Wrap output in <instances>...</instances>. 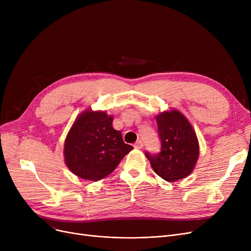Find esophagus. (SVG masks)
I'll list each match as a JSON object with an SVG mask.
<instances>
[{
	"mask_svg": "<svg viewBox=\"0 0 251 251\" xmlns=\"http://www.w3.org/2000/svg\"><path fill=\"white\" fill-rule=\"evenodd\" d=\"M134 148H135V149H137V150H141V149L143 148V143H142V141H141V140H137V141L135 142V144H134Z\"/></svg>",
	"mask_w": 251,
	"mask_h": 251,
	"instance_id": "esophagus-1",
	"label": "esophagus"
}]
</instances>
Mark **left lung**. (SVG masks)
<instances>
[{
    "label": "left lung",
    "mask_w": 251,
    "mask_h": 251,
    "mask_svg": "<svg viewBox=\"0 0 251 251\" xmlns=\"http://www.w3.org/2000/svg\"><path fill=\"white\" fill-rule=\"evenodd\" d=\"M162 149L159 154L146 152L156 175L168 182L189 176L200 156V143L188 119L176 109L155 116Z\"/></svg>",
    "instance_id": "left-lung-1"
}]
</instances>
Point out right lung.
Returning a JSON list of instances; mask_svg holds the SVG:
<instances>
[{"label":"right lung","instance_id":"1","mask_svg":"<svg viewBox=\"0 0 251 251\" xmlns=\"http://www.w3.org/2000/svg\"><path fill=\"white\" fill-rule=\"evenodd\" d=\"M113 116L90 108L79 114L64 142V160L71 172L89 181L110 175L132 151L113 128Z\"/></svg>","mask_w":251,"mask_h":251}]
</instances>
